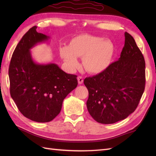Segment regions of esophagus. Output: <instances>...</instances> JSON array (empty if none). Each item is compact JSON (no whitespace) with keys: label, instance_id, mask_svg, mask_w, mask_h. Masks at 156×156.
I'll use <instances>...</instances> for the list:
<instances>
[{"label":"esophagus","instance_id":"obj_1","mask_svg":"<svg viewBox=\"0 0 156 156\" xmlns=\"http://www.w3.org/2000/svg\"><path fill=\"white\" fill-rule=\"evenodd\" d=\"M78 84H82L83 83V77H82V76H78Z\"/></svg>","mask_w":156,"mask_h":156}]
</instances>
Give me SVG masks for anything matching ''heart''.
Listing matches in <instances>:
<instances>
[{"label": "heart", "mask_w": 156, "mask_h": 156, "mask_svg": "<svg viewBox=\"0 0 156 156\" xmlns=\"http://www.w3.org/2000/svg\"><path fill=\"white\" fill-rule=\"evenodd\" d=\"M113 53L114 47L111 41L90 34L76 36L69 46L59 48V54L69 69L74 70L78 68L77 58L82 57L85 69L91 74L105 71L111 64Z\"/></svg>", "instance_id": "heart-1"}]
</instances>
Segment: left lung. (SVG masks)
Masks as SVG:
<instances>
[{
    "mask_svg": "<svg viewBox=\"0 0 156 156\" xmlns=\"http://www.w3.org/2000/svg\"><path fill=\"white\" fill-rule=\"evenodd\" d=\"M145 63L135 39L125 33V45L119 60L98 74L86 78L87 107L96 121L112 124L135 111L145 85Z\"/></svg>",
    "mask_w": 156,
    "mask_h": 156,
    "instance_id": "8db88e82",
    "label": "left lung"
}]
</instances>
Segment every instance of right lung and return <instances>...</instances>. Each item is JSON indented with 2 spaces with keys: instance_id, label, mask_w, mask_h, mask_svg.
<instances>
[{
  "instance_id": "right-lung-1",
  "label": "right lung",
  "mask_w": 156,
  "mask_h": 156,
  "mask_svg": "<svg viewBox=\"0 0 156 156\" xmlns=\"http://www.w3.org/2000/svg\"><path fill=\"white\" fill-rule=\"evenodd\" d=\"M31 27L16 45L10 62V93L19 111L31 121H52L62 102L78 85L77 76L64 72L55 64H38L30 49L49 37Z\"/></svg>"
}]
</instances>
